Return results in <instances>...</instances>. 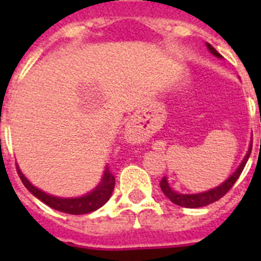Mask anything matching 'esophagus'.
Instances as JSON below:
<instances>
[{
    "instance_id": "34e87169",
    "label": "esophagus",
    "mask_w": 261,
    "mask_h": 261,
    "mask_svg": "<svg viewBox=\"0 0 261 261\" xmlns=\"http://www.w3.org/2000/svg\"><path fill=\"white\" fill-rule=\"evenodd\" d=\"M129 132H130V130H129Z\"/></svg>"
}]
</instances>
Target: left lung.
Instances as JSON below:
<instances>
[{"mask_svg": "<svg viewBox=\"0 0 261 261\" xmlns=\"http://www.w3.org/2000/svg\"><path fill=\"white\" fill-rule=\"evenodd\" d=\"M208 48H209V50L213 53L214 56L222 57L220 53L217 52V50L212 47L211 44H208ZM251 150H252V144L250 145L248 153L246 154L244 159L242 161V163H241V166L238 167V170H237V171H235L234 174H232L231 176H230L229 179L225 181V183H222L220 187H217V188H213V190L208 191V192L196 193V195H181V193H176L175 191H172L171 188L168 187L167 179H166V177H163L162 180H161V183H159V186H161V190H162V192L165 193V195L167 196L168 199L171 200L174 204L179 205V206H183V208H201V206H205V205H209V204H212V202L218 201L221 197H223L226 193L231 190V187L234 186L235 181L238 180V177L241 176L242 171H243L244 166H246L248 158H250Z\"/></svg>", "mask_w": 261, "mask_h": 261, "instance_id": "obj_1", "label": "left lung"}]
</instances>
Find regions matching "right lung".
Masks as SVG:
<instances>
[{
	"instance_id": "1",
	"label": "right lung",
	"mask_w": 261,
	"mask_h": 261,
	"mask_svg": "<svg viewBox=\"0 0 261 261\" xmlns=\"http://www.w3.org/2000/svg\"><path fill=\"white\" fill-rule=\"evenodd\" d=\"M17 172L19 175L22 183L24 184V187L35 197H38L39 200H41V201L47 204L48 206H50V208L68 214H87L96 211V209L103 206L108 201L115 187V176L111 172L110 167L107 166L105 170V175L102 177V181H100V184L96 187L93 192H90L89 195L84 196V197H77V199H60V197H55V196L41 192L36 187L32 186L26 177L23 176V174L20 172L18 166Z\"/></svg>"
}]
</instances>
